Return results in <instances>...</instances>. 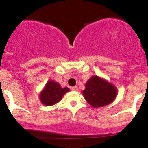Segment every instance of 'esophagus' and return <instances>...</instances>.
<instances>
[{"mask_svg":"<svg viewBox=\"0 0 148 148\" xmlns=\"http://www.w3.org/2000/svg\"><path fill=\"white\" fill-rule=\"evenodd\" d=\"M71 90H72V91H78V87H77V86L71 87Z\"/></svg>","mask_w":148,"mask_h":148,"instance_id":"1","label":"esophagus"}]
</instances>
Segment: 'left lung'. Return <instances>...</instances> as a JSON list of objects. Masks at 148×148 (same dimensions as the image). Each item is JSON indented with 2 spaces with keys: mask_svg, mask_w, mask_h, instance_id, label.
Wrapping results in <instances>:
<instances>
[{
  "mask_svg": "<svg viewBox=\"0 0 148 148\" xmlns=\"http://www.w3.org/2000/svg\"><path fill=\"white\" fill-rule=\"evenodd\" d=\"M82 95L94 108L111 103L118 95L117 88L111 82L98 76H92L85 84Z\"/></svg>",
  "mask_w": 148,
  "mask_h": 148,
  "instance_id": "obj_1",
  "label": "left lung"
}]
</instances>
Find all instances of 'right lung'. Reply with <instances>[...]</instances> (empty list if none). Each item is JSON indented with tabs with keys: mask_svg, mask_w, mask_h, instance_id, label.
Masks as SVG:
<instances>
[{
	"mask_svg": "<svg viewBox=\"0 0 148 148\" xmlns=\"http://www.w3.org/2000/svg\"><path fill=\"white\" fill-rule=\"evenodd\" d=\"M68 91H69L68 87L62 88L61 85L55 81L49 80L40 92L39 99L42 103L49 106L60 102L64 95Z\"/></svg>",
	"mask_w": 148,
	"mask_h": 148,
	"instance_id": "obj_1",
	"label": "right lung"
}]
</instances>
